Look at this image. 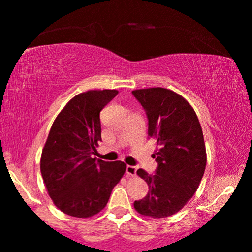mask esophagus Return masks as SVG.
<instances>
[{"label":"esophagus","instance_id":"esophagus-1","mask_svg":"<svg viewBox=\"0 0 252 252\" xmlns=\"http://www.w3.org/2000/svg\"><path fill=\"white\" fill-rule=\"evenodd\" d=\"M126 174H127V177H135V175H136V167L135 166H130V165H127Z\"/></svg>","mask_w":252,"mask_h":252}]
</instances>
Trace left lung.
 <instances>
[{
    "mask_svg": "<svg viewBox=\"0 0 252 252\" xmlns=\"http://www.w3.org/2000/svg\"><path fill=\"white\" fill-rule=\"evenodd\" d=\"M132 93L146 110L148 135L157 142L153 157L158 163L155 175L137 170L149 191L134 202V209L144 217L166 218L180 211L201 184L206 166L202 127L192 106L173 91L155 87Z\"/></svg>",
    "mask_w": 252,
    "mask_h": 252,
    "instance_id": "left-lung-1",
    "label": "left lung"
}]
</instances>
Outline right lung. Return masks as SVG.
Here are the masks:
<instances>
[{
  "label": "right lung",
  "mask_w": 252,
  "mask_h": 252,
  "mask_svg": "<svg viewBox=\"0 0 252 252\" xmlns=\"http://www.w3.org/2000/svg\"><path fill=\"white\" fill-rule=\"evenodd\" d=\"M116 89L78 94L58 113L41 155L40 168L48 194L65 215L89 218L105 208L126 171L122 160L92 157L101 139L99 112Z\"/></svg>",
  "instance_id": "1"
}]
</instances>
